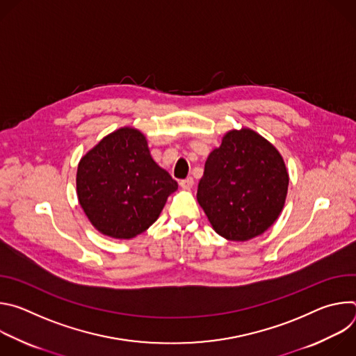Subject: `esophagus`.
Listing matches in <instances>:
<instances>
[{"label":"esophagus","instance_id":"34e87169","mask_svg":"<svg viewBox=\"0 0 356 356\" xmlns=\"http://www.w3.org/2000/svg\"><path fill=\"white\" fill-rule=\"evenodd\" d=\"M193 186H194L193 177H187V179H184V180H180V187L184 188V190H190Z\"/></svg>","mask_w":356,"mask_h":356}]
</instances>
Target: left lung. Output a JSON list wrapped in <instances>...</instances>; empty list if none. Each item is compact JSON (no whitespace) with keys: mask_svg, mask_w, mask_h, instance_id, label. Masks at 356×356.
Returning <instances> with one entry per match:
<instances>
[{"mask_svg":"<svg viewBox=\"0 0 356 356\" xmlns=\"http://www.w3.org/2000/svg\"><path fill=\"white\" fill-rule=\"evenodd\" d=\"M287 187L280 152L250 128L231 129L206 161L197 201L218 235L245 242L275 224Z\"/></svg>","mask_w":356,"mask_h":356,"instance_id":"8db88e82","label":"left lung"}]
</instances>
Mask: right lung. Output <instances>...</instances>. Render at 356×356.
<instances>
[{
	"instance_id": "right-lung-1",
	"label": "right lung",
	"mask_w": 356,
	"mask_h": 356,
	"mask_svg": "<svg viewBox=\"0 0 356 356\" xmlns=\"http://www.w3.org/2000/svg\"><path fill=\"white\" fill-rule=\"evenodd\" d=\"M177 181L150 155L146 136L122 127L80 159L76 188L91 225L103 235L131 239L154 224Z\"/></svg>"
}]
</instances>
